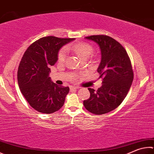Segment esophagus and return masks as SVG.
<instances>
[{"label":"esophagus","instance_id":"esophagus-1","mask_svg":"<svg viewBox=\"0 0 154 154\" xmlns=\"http://www.w3.org/2000/svg\"><path fill=\"white\" fill-rule=\"evenodd\" d=\"M80 87L79 86H71V88H70V89H71V91L72 90H75V89H79Z\"/></svg>","mask_w":154,"mask_h":154}]
</instances>
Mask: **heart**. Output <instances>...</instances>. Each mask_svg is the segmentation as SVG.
<instances>
[{
  "label": "heart",
  "instance_id": "obj_1",
  "mask_svg": "<svg viewBox=\"0 0 154 154\" xmlns=\"http://www.w3.org/2000/svg\"><path fill=\"white\" fill-rule=\"evenodd\" d=\"M74 52L82 60H87L94 52V48L90 44L83 42H78L72 45L66 46V48H61L58 52L57 59L60 63L65 62L66 58V50Z\"/></svg>",
  "mask_w": 154,
  "mask_h": 154
}]
</instances>
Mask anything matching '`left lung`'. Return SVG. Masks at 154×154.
<instances>
[{
  "label": "left lung",
  "instance_id": "obj_1",
  "mask_svg": "<svg viewBox=\"0 0 154 154\" xmlns=\"http://www.w3.org/2000/svg\"><path fill=\"white\" fill-rule=\"evenodd\" d=\"M98 44L102 60L97 69L102 85L97 91L88 88L89 98L83 101L89 112L101 115L116 108L127 96L133 80L129 57L119 42L106 35L85 37Z\"/></svg>",
  "mask_w": 154,
  "mask_h": 154
}]
</instances>
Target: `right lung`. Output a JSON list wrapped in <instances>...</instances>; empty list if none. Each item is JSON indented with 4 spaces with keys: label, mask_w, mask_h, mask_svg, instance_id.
Wrapping results in <instances>:
<instances>
[{
    "label": "right lung",
    "mask_w": 154,
    "mask_h": 154,
    "mask_svg": "<svg viewBox=\"0 0 154 154\" xmlns=\"http://www.w3.org/2000/svg\"><path fill=\"white\" fill-rule=\"evenodd\" d=\"M75 38L46 36L27 48L19 63L17 82L21 94L34 110L52 114L62 108L69 87L58 86L49 77L50 66L57 61L59 49Z\"/></svg>",
    "instance_id": "right-lung-1"
}]
</instances>
